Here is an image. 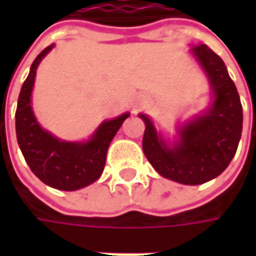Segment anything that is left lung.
<instances>
[{
    "label": "left lung",
    "mask_w": 256,
    "mask_h": 256,
    "mask_svg": "<svg viewBox=\"0 0 256 256\" xmlns=\"http://www.w3.org/2000/svg\"><path fill=\"white\" fill-rule=\"evenodd\" d=\"M211 85L210 105L176 125V136L165 140L152 120L145 124L142 150L154 170L184 185H200L221 175L236 152L242 132V105L236 86L221 58L205 44L190 50Z\"/></svg>",
    "instance_id": "obj_1"
}]
</instances>
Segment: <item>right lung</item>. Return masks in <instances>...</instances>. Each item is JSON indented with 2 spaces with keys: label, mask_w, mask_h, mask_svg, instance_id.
I'll return each mask as SVG.
<instances>
[{
  "label": "right lung",
  "mask_w": 256,
  "mask_h": 256,
  "mask_svg": "<svg viewBox=\"0 0 256 256\" xmlns=\"http://www.w3.org/2000/svg\"><path fill=\"white\" fill-rule=\"evenodd\" d=\"M54 46H46L31 65L18 96L15 131L25 161L41 181L55 190L76 191L101 176L108 146L130 112L101 122L86 141H64L44 130L35 118L31 100L36 68Z\"/></svg>",
  "instance_id": "right-lung-1"
}]
</instances>
